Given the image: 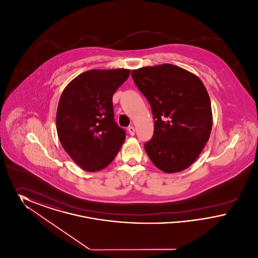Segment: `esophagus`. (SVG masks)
Listing matches in <instances>:
<instances>
[{
  "instance_id": "34e87169",
  "label": "esophagus",
  "mask_w": 258,
  "mask_h": 258,
  "mask_svg": "<svg viewBox=\"0 0 258 258\" xmlns=\"http://www.w3.org/2000/svg\"><path fill=\"white\" fill-rule=\"evenodd\" d=\"M127 132H128V134L132 135H135V126H133V125H131V126H128V128H127Z\"/></svg>"
}]
</instances>
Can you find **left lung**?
Segmentation results:
<instances>
[{
	"instance_id": "left-lung-1",
	"label": "left lung",
	"mask_w": 258,
	"mask_h": 258,
	"mask_svg": "<svg viewBox=\"0 0 258 258\" xmlns=\"http://www.w3.org/2000/svg\"><path fill=\"white\" fill-rule=\"evenodd\" d=\"M155 119L153 138L145 144L152 162L162 172L189 167L205 147L213 125L206 87L196 74L171 63L132 71Z\"/></svg>"
}]
</instances>
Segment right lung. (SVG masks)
<instances>
[{"mask_svg":"<svg viewBox=\"0 0 258 258\" xmlns=\"http://www.w3.org/2000/svg\"><path fill=\"white\" fill-rule=\"evenodd\" d=\"M131 70H91L77 75L61 93L56 114L59 140L74 162L88 172L108 166L124 142L114 121L112 98Z\"/></svg>","mask_w":258,"mask_h":258,"instance_id":"obj_1","label":"right lung"}]
</instances>
